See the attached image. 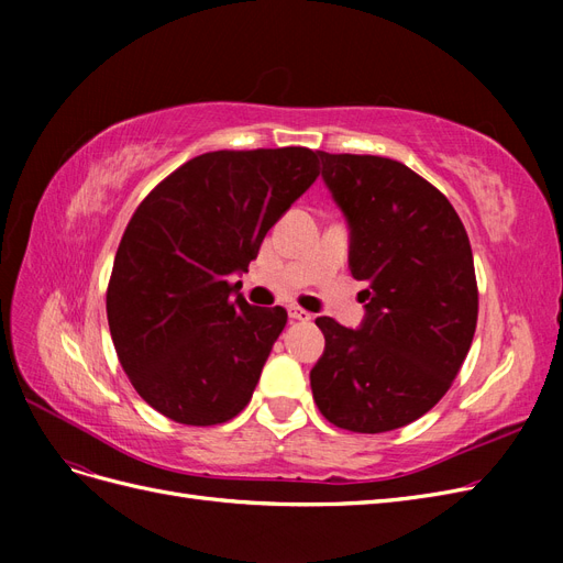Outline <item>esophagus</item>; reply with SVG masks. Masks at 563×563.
Masks as SVG:
<instances>
[{
    "label": "esophagus",
    "instance_id": "34e87169",
    "mask_svg": "<svg viewBox=\"0 0 563 563\" xmlns=\"http://www.w3.org/2000/svg\"><path fill=\"white\" fill-rule=\"evenodd\" d=\"M288 317L296 319V321H310V319H312V312L298 308V305H291V308H288Z\"/></svg>",
    "mask_w": 563,
    "mask_h": 563
}]
</instances>
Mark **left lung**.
<instances>
[{
	"instance_id": "obj_1",
	"label": "left lung",
	"mask_w": 563,
	"mask_h": 563,
	"mask_svg": "<svg viewBox=\"0 0 563 563\" xmlns=\"http://www.w3.org/2000/svg\"><path fill=\"white\" fill-rule=\"evenodd\" d=\"M321 178L350 225V272L366 317L347 329L317 317L327 347L312 397L335 428L378 434L446 395L470 352L479 291L463 220L406 164L319 152Z\"/></svg>"
}]
</instances>
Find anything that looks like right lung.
<instances>
[{"instance_id": "obj_1", "label": "right lung", "mask_w": 563, "mask_h": 563, "mask_svg": "<svg viewBox=\"0 0 563 563\" xmlns=\"http://www.w3.org/2000/svg\"><path fill=\"white\" fill-rule=\"evenodd\" d=\"M308 147L218 150L152 190L119 242L108 323L135 391L180 424L209 428L251 401L284 308L232 298L267 230L319 176Z\"/></svg>"}]
</instances>
